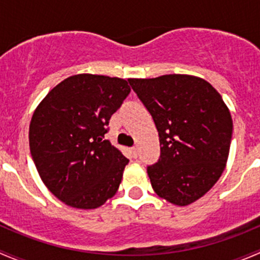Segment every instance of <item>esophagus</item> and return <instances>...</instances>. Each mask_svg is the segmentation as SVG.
Here are the masks:
<instances>
[{
    "instance_id": "obj_1",
    "label": "esophagus",
    "mask_w": 260,
    "mask_h": 260,
    "mask_svg": "<svg viewBox=\"0 0 260 260\" xmlns=\"http://www.w3.org/2000/svg\"><path fill=\"white\" fill-rule=\"evenodd\" d=\"M131 152H132V156L136 158V157L138 156V147H132V148H131Z\"/></svg>"
}]
</instances>
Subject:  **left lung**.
Instances as JSON below:
<instances>
[{
    "label": "left lung",
    "mask_w": 260,
    "mask_h": 260,
    "mask_svg": "<svg viewBox=\"0 0 260 260\" xmlns=\"http://www.w3.org/2000/svg\"><path fill=\"white\" fill-rule=\"evenodd\" d=\"M128 81L158 131L161 154L147 166L154 192L175 205L193 203L225 169L233 136L229 109L211 84L192 75Z\"/></svg>",
    "instance_id": "8db88e82"
}]
</instances>
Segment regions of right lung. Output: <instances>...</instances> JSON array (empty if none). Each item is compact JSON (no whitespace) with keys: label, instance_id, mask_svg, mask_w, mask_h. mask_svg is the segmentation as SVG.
<instances>
[{"label":"right lung","instance_id":"1","mask_svg":"<svg viewBox=\"0 0 260 260\" xmlns=\"http://www.w3.org/2000/svg\"><path fill=\"white\" fill-rule=\"evenodd\" d=\"M128 81L78 74L49 91L30 123V152L46 187L67 205L95 209L114 196L129 159L104 140Z\"/></svg>","mask_w":260,"mask_h":260}]
</instances>
